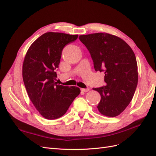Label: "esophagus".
<instances>
[{"label":"esophagus","mask_w":156,"mask_h":156,"mask_svg":"<svg viewBox=\"0 0 156 156\" xmlns=\"http://www.w3.org/2000/svg\"><path fill=\"white\" fill-rule=\"evenodd\" d=\"M90 90V89L88 88H82L81 89V91L83 92H88Z\"/></svg>","instance_id":"esophagus-1"}]
</instances>
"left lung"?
I'll return each instance as SVG.
<instances>
[{"label": "left lung", "instance_id": "8db88e82", "mask_svg": "<svg viewBox=\"0 0 156 156\" xmlns=\"http://www.w3.org/2000/svg\"><path fill=\"white\" fill-rule=\"evenodd\" d=\"M79 39L90 53L95 70L105 73V87L93 88L100 94L98 109L115 117L123 112L133 97L138 83L137 63L126 42L108 33L81 35Z\"/></svg>", "mask_w": 156, "mask_h": 156}]
</instances>
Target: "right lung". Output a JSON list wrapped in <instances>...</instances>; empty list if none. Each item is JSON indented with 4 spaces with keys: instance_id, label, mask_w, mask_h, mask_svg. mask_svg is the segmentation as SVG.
<instances>
[{
    "instance_id": "add662e5",
    "label": "right lung",
    "mask_w": 156,
    "mask_h": 156,
    "mask_svg": "<svg viewBox=\"0 0 156 156\" xmlns=\"http://www.w3.org/2000/svg\"><path fill=\"white\" fill-rule=\"evenodd\" d=\"M77 37V34L46 32L33 42L25 56L23 82L30 101L46 119L62 116L81 92L77 87L59 85L54 81L63 48Z\"/></svg>"
}]
</instances>
